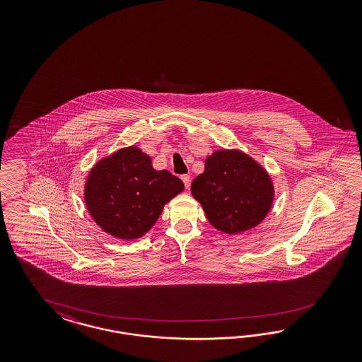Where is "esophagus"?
Instances as JSON below:
<instances>
[{
	"label": "esophagus",
	"mask_w": 362,
	"mask_h": 362,
	"mask_svg": "<svg viewBox=\"0 0 362 362\" xmlns=\"http://www.w3.org/2000/svg\"><path fill=\"white\" fill-rule=\"evenodd\" d=\"M180 177H182V180H183V183H185L186 188H188L189 185H191V176L188 175V174H186V175H182Z\"/></svg>",
	"instance_id": "1"
}]
</instances>
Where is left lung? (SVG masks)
<instances>
[{
    "label": "left lung",
    "instance_id": "1",
    "mask_svg": "<svg viewBox=\"0 0 362 362\" xmlns=\"http://www.w3.org/2000/svg\"><path fill=\"white\" fill-rule=\"evenodd\" d=\"M211 226L228 235L252 230L272 209L274 182L268 171L238 148L216 150L191 186Z\"/></svg>",
    "mask_w": 362,
    "mask_h": 362
}]
</instances>
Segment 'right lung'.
<instances>
[{"label": "right lung", "mask_w": 362, "mask_h": 362, "mask_svg": "<svg viewBox=\"0 0 362 362\" xmlns=\"http://www.w3.org/2000/svg\"><path fill=\"white\" fill-rule=\"evenodd\" d=\"M183 189L177 176L153 170L147 153L129 146L91 167L83 197L102 230L121 240H135L153 228L165 204Z\"/></svg>", "instance_id": "right-lung-1"}]
</instances>
